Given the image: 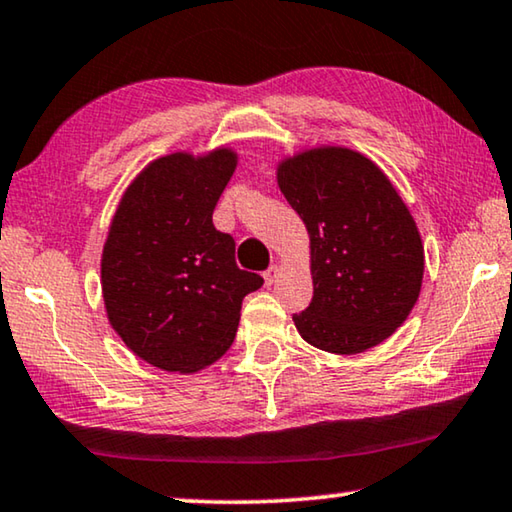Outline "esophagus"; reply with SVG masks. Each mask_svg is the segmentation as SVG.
<instances>
[{
    "label": "esophagus",
    "instance_id": "obj_1",
    "mask_svg": "<svg viewBox=\"0 0 512 512\" xmlns=\"http://www.w3.org/2000/svg\"><path fill=\"white\" fill-rule=\"evenodd\" d=\"M278 278H280V266H278V264H273L271 269L264 273V282H266V287H271L273 282H276Z\"/></svg>",
    "mask_w": 512,
    "mask_h": 512
}]
</instances>
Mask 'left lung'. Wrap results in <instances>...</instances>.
Instances as JSON below:
<instances>
[{"mask_svg": "<svg viewBox=\"0 0 512 512\" xmlns=\"http://www.w3.org/2000/svg\"><path fill=\"white\" fill-rule=\"evenodd\" d=\"M278 186L310 234L312 301L294 324L312 347L361 354L402 326L423 285V241L407 204L358 151L285 158Z\"/></svg>", "mask_w": 512, "mask_h": 512, "instance_id": "left-lung-1", "label": "left lung"}]
</instances>
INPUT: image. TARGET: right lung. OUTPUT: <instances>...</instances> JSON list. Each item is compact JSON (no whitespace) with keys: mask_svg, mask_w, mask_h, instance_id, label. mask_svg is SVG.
Returning <instances> with one entry per match:
<instances>
[{"mask_svg":"<svg viewBox=\"0 0 512 512\" xmlns=\"http://www.w3.org/2000/svg\"><path fill=\"white\" fill-rule=\"evenodd\" d=\"M236 170L232 149L170 154L137 174L114 213L101 259L108 319L135 356L197 372L234 342L243 296L264 285L234 259L213 209Z\"/></svg>","mask_w":512,"mask_h":512,"instance_id":"right-lung-1","label":"right lung"}]
</instances>
